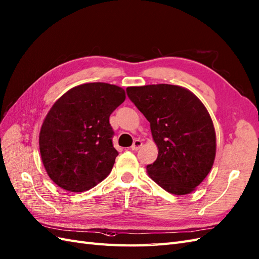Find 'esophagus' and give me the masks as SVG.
I'll return each instance as SVG.
<instances>
[{
  "label": "esophagus",
  "mask_w": 259,
  "mask_h": 259,
  "mask_svg": "<svg viewBox=\"0 0 259 259\" xmlns=\"http://www.w3.org/2000/svg\"><path fill=\"white\" fill-rule=\"evenodd\" d=\"M141 146H142V142L140 141V140H136V141L134 142V144L131 145V150L132 151H138Z\"/></svg>",
  "instance_id": "1"
}]
</instances>
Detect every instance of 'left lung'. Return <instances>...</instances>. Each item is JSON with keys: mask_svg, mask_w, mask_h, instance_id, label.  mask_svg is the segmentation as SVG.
Listing matches in <instances>:
<instances>
[{"mask_svg": "<svg viewBox=\"0 0 259 259\" xmlns=\"http://www.w3.org/2000/svg\"><path fill=\"white\" fill-rule=\"evenodd\" d=\"M127 95L151 124L158 156L146 169L171 194L193 191L210 171L216 134L203 103L187 89L172 84L127 88Z\"/></svg>", "mask_w": 259, "mask_h": 259, "instance_id": "obj_1", "label": "left lung"}]
</instances>
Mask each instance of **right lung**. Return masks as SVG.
<instances>
[{"label": "right lung", "mask_w": 259, "mask_h": 259, "mask_svg": "<svg viewBox=\"0 0 259 259\" xmlns=\"http://www.w3.org/2000/svg\"><path fill=\"white\" fill-rule=\"evenodd\" d=\"M124 99L123 89L93 82L72 88L52 106L39 145L44 168L58 187L88 191L112 171L118 152L109 116Z\"/></svg>", "instance_id": "right-lung-1"}]
</instances>
